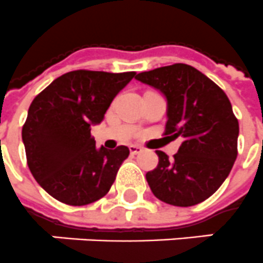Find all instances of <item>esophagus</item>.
Segmentation results:
<instances>
[{"instance_id": "esophagus-1", "label": "esophagus", "mask_w": 263, "mask_h": 263, "mask_svg": "<svg viewBox=\"0 0 263 263\" xmlns=\"http://www.w3.org/2000/svg\"><path fill=\"white\" fill-rule=\"evenodd\" d=\"M129 151L132 155H138V153H141L144 149H142L141 146H138V145H130Z\"/></svg>"}]
</instances>
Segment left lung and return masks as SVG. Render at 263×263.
<instances>
[{
	"label": "left lung",
	"instance_id": "1",
	"mask_svg": "<svg viewBox=\"0 0 263 263\" xmlns=\"http://www.w3.org/2000/svg\"><path fill=\"white\" fill-rule=\"evenodd\" d=\"M136 80L167 100L165 133L183 138L174 159L156 151L159 164L146 172L156 198L193 206L209 198L230 175L238 156L239 122L230 99L209 77L186 64L138 73Z\"/></svg>",
	"mask_w": 263,
	"mask_h": 263
}]
</instances>
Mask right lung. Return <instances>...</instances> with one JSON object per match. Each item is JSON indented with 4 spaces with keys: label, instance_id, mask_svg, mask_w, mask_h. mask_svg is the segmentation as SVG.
Instances as JSON below:
<instances>
[{
    "label": "right lung",
    "instance_id": "right-lung-1",
    "mask_svg": "<svg viewBox=\"0 0 263 263\" xmlns=\"http://www.w3.org/2000/svg\"><path fill=\"white\" fill-rule=\"evenodd\" d=\"M136 73L74 70L33 99L22 137L29 171L48 194L83 206L108 193L129 148H96L91 127Z\"/></svg>",
    "mask_w": 263,
    "mask_h": 263
}]
</instances>
